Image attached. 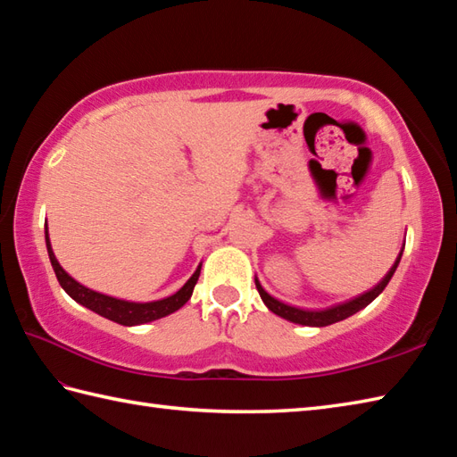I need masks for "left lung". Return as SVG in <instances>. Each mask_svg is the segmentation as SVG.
Segmentation results:
<instances>
[{"instance_id":"obj_1","label":"left lung","mask_w":457,"mask_h":457,"mask_svg":"<svg viewBox=\"0 0 457 457\" xmlns=\"http://www.w3.org/2000/svg\"><path fill=\"white\" fill-rule=\"evenodd\" d=\"M401 255H403V251L399 253V257H396L395 265L391 267L389 273H386V277H385V278L381 280V283H378L375 288L369 290V293H365V295H361V296H357V298H353V300H349V303H345V304H339V306H336V308L320 310V312H312V310H303V308H295V306H288V304L278 303L277 298H273V296L265 293L263 287L259 285L257 278H255V287H257L261 298H263V303H265V306L270 310V312H275L277 316L285 318V320H290V322H295V324L322 328V326L336 324V322H339V320H345V318H349L352 314L359 312V310H361V308H365L369 303H373V300L383 293V288H385L386 285H389V280H391L393 273L396 270V267H399Z\"/></svg>"}]
</instances>
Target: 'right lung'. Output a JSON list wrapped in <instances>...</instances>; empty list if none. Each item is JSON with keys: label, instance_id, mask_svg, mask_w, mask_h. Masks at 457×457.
I'll return each mask as SVG.
<instances>
[{"label": "right lung", "instance_id": "obj_1", "mask_svg": "<svg viewBox=\"0 0 457 457\" xmlns=\"http://www.w3.org/2000/svg\"><path fill=\"white\" fill-rule=\"evenodd\" d=\"M45 237H46L48 259H51V265L54 269L58 283H61V287L66 290V293L71 295L76 303H80L82 306L94 310L96 314L108 318V320H112V322H118L121 326L147 324V322H153V320H159V318L177 312L179 308H182L190 300L192 290H194V287H196L198 277H200V267H198L196 273L188 278V283L184 285L177 295L157 300V303H145V304L128 303V300L105 296V295L96 293V290L82 287L80 283H76V280L68 275L61 265H58V261L51 249V241H48V231Z\"/></svg>", "mask_w": 457, "mask_h": 457}]
</instances>
